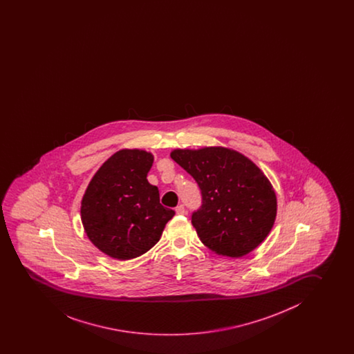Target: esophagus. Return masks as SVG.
<instances>
[{
  "label": "esophagus",
  "mask_w": 354,
  "mask_h": 354,
  "mask_svg": "<svg viewBox=\"0 0 354 354\" xmlns=\"http://www.w3.org/2000/svg\"><path fill=\"white\" fill-rule=\"evenodd\" d=\"M175 212H176V214H180V216H183L186 213V209H185V207L183 205H178L176 208H175Z\"/></svg>",
  "instance_id": "esophagus-1"
}]
</instances>
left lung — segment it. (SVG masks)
<instances>
[{"instance_id":"left-lung-1","label":"left lung","mask_w":354,"mask_h":354,"mask_svg":"<svg viewBox=\"0 0 354 354\" xmlns=\"http://www.w3.org/2000/svg\"><path fill=\"white\" fill-rule=\"evenodd\" d=\"M170 157L198 184L202 205L191 216L201 241L221 256H246L272 230L277 196L267 176L232 149H175Z\"/></svg>"}]
</instances>
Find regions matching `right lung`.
Listing matches in <instances>:
<instances>
[{"label": "right lung", "mask_w": 354, "mask_h": 354, "mask_svg": "<svg viewBox=\"0 0 354 354\" xmlns=\"http://www.w3.org/2000/svg\"><path fill=\"white\" fill-rule=\"evenodd\" d=\"M153 156L122 149L107 159L87 186L82 221L90 241L112 258L127 261L144 254L159 241L175 212L159 202L147 174Z\"/></svg>", "instance_id": "add662e5"}]
</instances>
